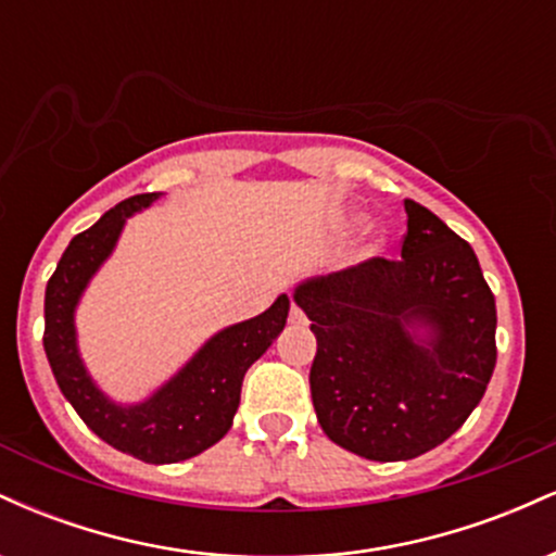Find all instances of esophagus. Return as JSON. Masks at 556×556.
Returning <instances> with one entry per match:
<instances>
[{
  "label": "esophagus",
  "instance_id": "esophagus-1",
  "mask_svg": "<svg viewBox=\"0 0 556 556\" xmlns=\"http://www.w3.org/2000/svg\"><path fill=\"white\" fill-rule=\"evenodd\" d=\"M303 318H305L303 311H300L298 305L292 303V305H290V324H303Z\"/></svg>",
  "mask_w": 556,
  "mask_h": 556
}]
</instances>
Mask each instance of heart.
I'll list each match as a JSON object with an SVG mask.
<instances>
[{
    "mask_svg": "<svg viewBox=\"0 0 556 556\" xmlns=\"http://www.w3.org/2000/svg\"><path fill=\"white\" fill-rule=\"evenodd\" d=\"M350 222H353V225H361V222H363V214H353V216H350Z\"/></svg>",
    "mask_w": 556,
    "mask_h": 556,
    "instance_id": "obj_1",
    "label": "heart"
}]
</instances>
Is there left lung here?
<instances>
[{"label": "left lung", "mask_w": 556, "mask_h": 556, "mask_svg": "<svg viewBox=\"0 0 556 556\" xmlns=\"http://www.w3.org/2000/svg\"><path fill=\"white\" fill-rule=\"evenodd\" d=\"M402 258L305 279L311 397L334 444L366 460H413L452 437L496 366V305L473 248L405 201Z\"/></svg>", "instance_id": "obj_1"}]
</instances>
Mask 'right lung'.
Listing matches in <instances>:
<instances>
[{"label": "right lung", "mask_w": 556, "mask_h": 556, "mask_svg": "<svg viewBox=\"0 0 556 556\" xmlns=\"http://www.w3.org/2000/svg\"><path fill=\"white\" fill-rule=\"evenodd\" d=\"M159 195L127 198L70 240L43 298V350L62 394L96 437L143 463L167 465L201 455L229 431L245 371L285 329L290 298L279 295L261 316L216 331L149 400L119 405L106 397L80 358L75 308L112 256L125 222Z\"/></svg>", "instance_id": "right-lung-1"}]
</instances>
